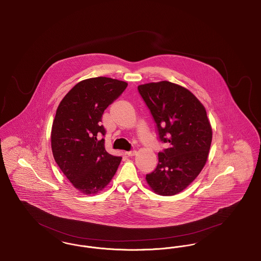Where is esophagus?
Returning <instances> with one entry per match:
<instances>
[{
  "mask_svg": "<svg viewBox=\"0 0 261 261\" xmlns=\"http://www.w3.org/2000/svg\"><path fill=\"white\" fill-rule=\"evenodd\" d=\"M137 150L135 149H132V150H129V151H127L126 153L129 155V156H133V155H135L136 154Z\"/></svg>",
  "mask_w": 261,
  "mask_h": 261,
  "instance_id": "obj_1",
  "label": "esophagus"
}]
</instances>
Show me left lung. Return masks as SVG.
<instances>
[{
  "instance_id": "obj_1",
  "label": "left lung",
  "mask_w": 261,
  "mask_h": 261,
  "mask_svg": "<svg viewBox=\"0 0 261 261\" xmlns=\"http://www.w3.org/2000/svg\"><path fill=\"white\" fill-rule=\"evenodd\" d=\"M155 122L160 142L156 168L147 174L151 190L173 196L186 189L203 168L212 140L204 107L189 90L168 81L138 86Z\"/></svg>"
}]
</instances>
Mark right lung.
<instances>
[{
  "label": "right lung",
  "mask_w": 261,
  "mask_h": 261,
  "mask_svg": "<svg viewBox=\"0 0 261 261\" xmlns=\"http://www.w3.org/2000/svg\"><path fill=\"white\" fill-rule=\"evenodd\" d=\"M127 83L96 77L76 84L62 99L51 127V150L61 170L81 193L97 194L107 186L121 162L105 149V110Z\"/></svg>",
  "instance_id": "obj_1"
}]
</instances>
